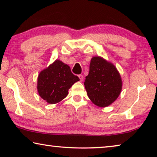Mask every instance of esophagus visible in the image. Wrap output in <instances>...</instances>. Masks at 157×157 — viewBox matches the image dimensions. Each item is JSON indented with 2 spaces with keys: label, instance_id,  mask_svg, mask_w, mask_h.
I'll list each match as a JSON object with an SVG mask.
<instances>
[{
  "label": "esophagus",
  "instance_id": "obj_1",
  "mask_svg": "<svg viewBox=\"0 0 157 157\" xmlns=\"http://www.w3.org/2000/svg\"><path fill=\"white\" fill-rule=\"evenodd\" d=\"M78 78H79V79H80L81 82L83 81V79H84V76L83 75H78Z\"/></svg>",
  "mask_w": 157,
  "mask_h": 157
}]
</instances>
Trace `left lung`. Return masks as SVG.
<instances>
[{"instance_id": "8db88e82", "label": "left lung", "mask_w": 157, "mask_h": 157, "mask_svg": "<svg viewBox=\"0 0 157 157\" xmlns=\"http://www.w3.org/2000/svg\"><path fill=\"white\" fill-rule=\"evenodd\" d=\"M84 86L89 99L95 105L105 107L119 96L122 89L121 75L112 63L100 57L91 60Z\"/></svg>"}]
</instances>
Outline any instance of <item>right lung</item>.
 I'll return each instance as SVG.
<instances>
[{"label":"right lung","mask_w":157,"mask_h":157,"mask_svg":"<svg viewBox=\"0 0 157 157\" xmlns=\"http://www.w3.org/2000/svg\"><path fill=\"white\" fill-rule=\"evenodd\" d=\"M79 80L73 75L71 68L59 60H56L39 73L37 89L41 98L49 104H55L67 96L68 89Z\"/></svg>","instance_id":"add662e5"}]
</instances>
